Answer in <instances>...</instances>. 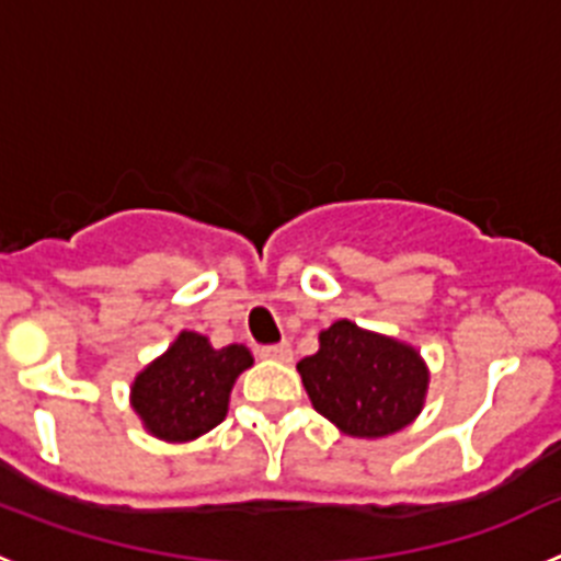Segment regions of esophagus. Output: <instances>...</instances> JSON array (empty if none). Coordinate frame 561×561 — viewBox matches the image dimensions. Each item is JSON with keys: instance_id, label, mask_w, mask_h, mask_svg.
I'll return each mask as SVG.
<instances>
[{"instance_id": "1", "label": "esophagus", "mask_w": 561, "mask_h": 561, "mask_svg": "<svg viewBox=\"0 0 561 561\" xmlns=\"http://www.w3.org/2000/svg\"><path fill=\"white\" fill-rule=\"evenodd\" d=\"M261 356H264V359H275V362H291V345L289 342L266 345V348H261Z\"/></svg>"}]
</instances>
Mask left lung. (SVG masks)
<instances>
[{"mask_svg": "<svg viewBox=\"0 0 561 561\" xmlns=\"http://www.w3.org/2000/svg\"><path fill=\"white\" fill-rule=\"evenodd\" d=\"M320 415L354 438H385L424 408L430 374L413 345L336 320L320 331V351L297 362Z\"/></svg>", "mask_w": 561, "mask_h": 561, "instance_id": "left-lung-1", "label": "left lung"}]
</instances>
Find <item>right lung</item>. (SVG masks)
<instances>
[{"label": "right lung", "instance_id": "1", "mask_svg": "<svg viewBox=\"0 0 561 561\" xmlns=\"http://www.w3.org/2000/svg\"><path fill=\"white\" fill-rule=\"evenodd\" d=\"M252 365L244 345L213 348L196 331H182L171 348L137 374L131 408L142 427L171 444L193 440L221 424L238 374Z\"/></svg>", "mask_w": 561, "mask_h": 561}]
</instances>
